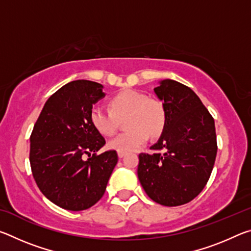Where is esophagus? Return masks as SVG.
Returning <instances> with one entry per match:
<instances>
[{"instance_id":"1","label":"esophagus","mask_w":251,"mask_h":251,"mask_svg":"<svg viewBox=\"0 0 251 251\" xmlns=\"http://www.w3.org/2000/svg\"><path fill=\"white\" fill-rule=\"evenodd\" d=\"M126 155V152H124V151H118V157H120V158H123V157H124Z\"/></svg>"}]
</instances>
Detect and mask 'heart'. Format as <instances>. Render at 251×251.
<instances>
[{
    "mask_svg": "<svg viewBox=\"0 0 251 251\" xmlns=\"http://www.w3.org/2000/svg\"><path fill=\"white\" fill-rule=\"evenodd\" d=\"M110 108L94 106L91 109L92 125L101 135L110 136L117 128V118L127 115L125 127L128 130L117 135L109 147L117 151H133L147 142L148 135L159 136L166 125V110L158 100L148 99L145 93L124 90L110 99Z\"/></svg>",
    "mask_w": 251,
    "mask_h": 251,
    "instance_id": "b5f03b06",
    "label": "heart"
}]
</instances>
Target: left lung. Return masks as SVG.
<instances>
[{"label": "left lung", "instance_id": "obj_1", "mask_svg": "<svg viewBox=\"0 0 251 251\" xmlns=\"http://www.w3.org/2000/svg\"><path fill=\"white\" fill-rule=\"evenodd\" d=\"M166 110V125L151 150L139 154L138 179L163 206L192 201L206 186L217 155L214 118L195 92L173 79L154 88Z\"/></svg>", "mask_w": 251, "mask_h": 251}]
</instances>
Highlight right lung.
Masks as SVG:
<instances>
[{"label":"right lung","instance_id":"right-lung-1","mask_svg":"<svg viewBox=\"0 0 251 251\" xmlns=\"http://www.w3.org/2000/svg\"><path fill=\"white\" fill-rule=\"evenodd\" d=\"M101 88L86 79L64 85L45 103L29 138V163L37 187L67 210L95 205L118 161L116 151L97 155L106 142L92 125L90 114L93 104L105 96Z\"/></svg>","mask_w":251,"mask_h":251}]
</instances>
